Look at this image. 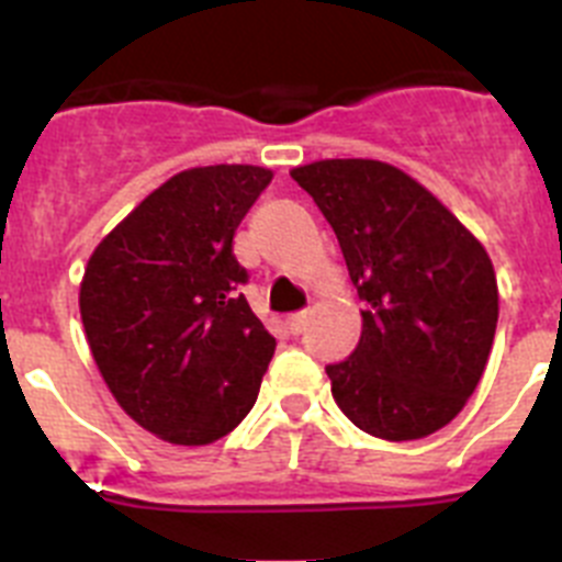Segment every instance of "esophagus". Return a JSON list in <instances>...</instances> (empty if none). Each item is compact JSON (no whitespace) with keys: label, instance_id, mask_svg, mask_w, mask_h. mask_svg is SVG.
Returning a JSON list of instances; mask_svg holds the SVG:
<instances>
[{"label":"esophagus","instance_id":"esophagus-1","mask_svg":"<svg viewBox=\"0 0 562 562\" xmlns=\"http://www.w3.org/2000/svg\"><path fill=\"white\" fill-rule=\"evenodd\" d=\"M306 321H310V312H295V315L286 317V329H290L292 335H301V331L306 329Z\"/></svg>","mask_w":562,"mask_h":562}]
</instances>
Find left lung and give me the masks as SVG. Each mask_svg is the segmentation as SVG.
Segmentation results:
<instances>
[{
	"instance_id": "obj_1",
	"label": "left lung",
	"mask_w": 562,
	"mask_h": 562,
	"mask_svg": "<svg viewBox=\"0 0 562 562\" xmlns=\"http://www.w3.org/2000/svg\"><path fill=\"white\" fill-rule=\"evenodd\" d=\"M340 241L362 331L326 366L331 396L376 439L436 434L473 396L498 324L493 261L425 186L380 160L292 168Z\"/></svg>"
}]
</instances>
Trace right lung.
<instances>
[{
    "label": "right lung",
    "instance_id": "add662e5",
    "mask_svg": "<svg viewBox=\"0 0 562 562\" xmlns=\"http://www.w3.org/2000/svg\"><path fill=\"white\" fill-rule=\"evenodd\" d=\"M270 168L173 173L89 256L81 321L123 411L171 445H211L256 405L276 337L238 286L233 233Z\"/></svg>",
    "mask_w": 562,
    "mask_h": 562
}]
</instances>
